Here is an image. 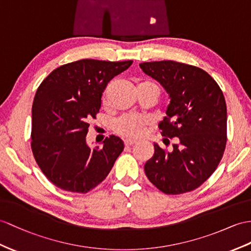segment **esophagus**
Listing matches in <instances>:
<instances>
[{"mask_svg":"<svg viewBox=\"0 0 251 251\" xmlns=\"http://www.w3.org/2000/svg\"><path fill=\"white\" fill-rule=\"evenodd\" d=\"M133 144H135V140L131 139V138H126L125 139V145L126 146H132Z\"/></svg>","mask_w":251,"mask_h":251,"instance_id":"34e87169","label":"esophagus"}]
</instances>
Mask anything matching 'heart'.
<instances>
[{
  "label": "heart",
  "mask_w": 251,
  "mask_h": 251,
  "mask_svg": "<svg viewBox=\"0 0 251 251\" xmlns=\"http://www.w3.org/2000/svg\"><path fill=\"white\" fill-rule=\"evenodd\" d=\"M139 86L151 88L155 90L156 94H158L157 84L153 81H150V79L142 81L138 84L137 87ZM147 124H148V120L145 118L137 117V116L134 115H125L115 122V131L124 136L137 137L142 135Z\"/></svg>",
  "instance_id": "obj_1"
}]
</instances>
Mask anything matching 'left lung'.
I'll return each mask as SVG.
<instances>
[{"instance_id": "left-lung-1", "label": "left lung", "mask_w": 251, "mask_h": 251, "mask_svg": "<svg viewBox=\"0 0 251 251\" xmlns=\"http://www.w3.org/2000/svg\"><path fill=\"white\" fill-rule=\"evenodd\" d=\"M166 90L169 104L160 122L164 139L176 137L173 151L157 144L145 164L149 181L160 191L178 195L194 191L221 162L227 134V106L222 89L198 67L174 60L139 64Z\"/></svg>"}]
</instances>
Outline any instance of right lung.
<instances>
[{"label":"right lung","instance_id":"right-lung-1","mask_svg":"<svg viewBox=\"0 0 251 251\" xmlns=\"http://www.w3.org/2000/svg\"><path fill=\"white\" fill-rule=\"evenodd\" d=\"M132 60L81 59L58 67L40 84L32 107V150L36 162L54 185L87 193L104 180L125 148L111 135L102 147L86 142L89 121L101 107L107 83Z\"/></svg>","mask_w":251,"mask_h":251}]
</instances>
